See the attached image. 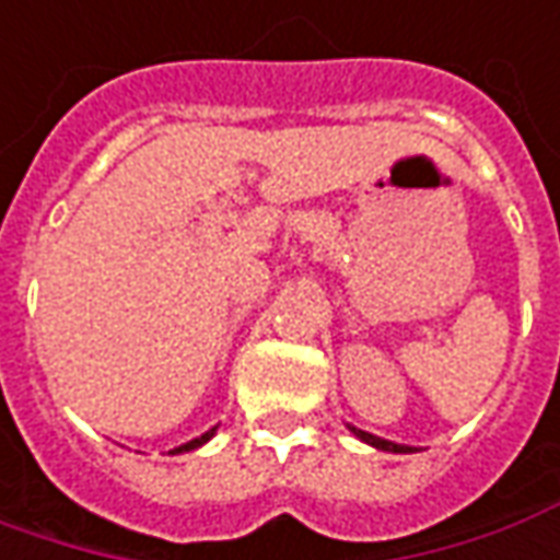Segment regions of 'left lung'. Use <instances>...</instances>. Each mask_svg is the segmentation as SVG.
Instances as JSON below:
<instances>
[{"instance_id": "left-lung-1", "label": "left lung", "mask_w": 560, "mask_h": 560, "mask_svg": "<svg viewBox=\"0 0 560 560\" xmlns=\"http://www.w3.org/2000/svg\"><path fill=\"white\" fill-rule=\"evenodd\" d=\"M352 432H355L361 441H368L371 447H380V451H392V454H410V447L392 444V441H386V439H376V435H371V432H361V429H352Z\"/></svg>"}]
</instances>
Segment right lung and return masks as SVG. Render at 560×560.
<instances>
[{
	"label": "right lung",
	"instance_id": "1",
	"mask_svg": "<svg viewBox=\"0 0 560 560\" xmlns=\"http://www.w3.org/2000/svg\"><path fill=\"white\" fill-rule=\"evenodd\" d=\"M217 429H211V432H205V435H199V439H192V441H186V444H180V447H177V451H174V454H184V451H196V447H201V444H205V441L211 439V435H214Z\"/></svg>",
	"mask_w": 560,
	"mask_h": 560
}]
</instances>
